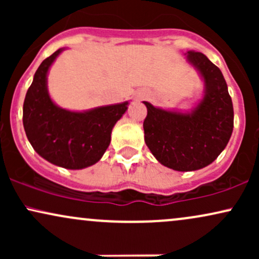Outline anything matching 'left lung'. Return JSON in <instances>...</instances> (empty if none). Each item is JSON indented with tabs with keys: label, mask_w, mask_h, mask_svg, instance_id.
Masks as SVG:
<instances>
[{
	"label": "left lung",
	"mask_w": 259,
	"mask_h": 259,
	"mask_svg": "<svg viewBox=\"0 0 259 259\" xmlns=\"http://www.w3.org/2000/svg\"><path fill=\"white\" fill-rule=\"evenodd\" d=\"M203 82V94L189 111L154 107L147 101L145 142L160 164L178 171L198 170L214 162L227 147L234 127L228 85L203 53H185Z\"/></svg>",
	"instance_id": "obj_1"
}]
</instances>
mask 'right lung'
<instances>
[{
  "label": "right lung",
  "instance_id": "obj_1",
  "mask_svg": "<svg viewBox=\"0 0 259 259\" xmlns=\"http://www.w3.org/2000/svg\"><path fill=\"white\" fill-rule=\"evenodd\" d=\"M64 50H57L37 68L23 105V125L38 156L57 167L78 170L102 158L129 101L86 111L59 107L50 96L47 76Z\"/></svg>",
  "mask_w": 259,
  "mask_h": 259
}]
</instances>
